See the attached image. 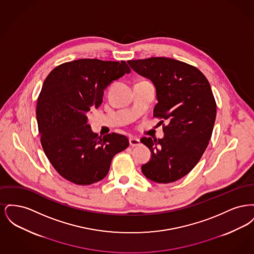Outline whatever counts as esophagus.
<instances>
[{"label":"esophagus","instance_id":"obj_1","mask_svg":"<svg viewBox=\"0 0 254 254\" xmlns=\"http://www.w3.org/2000/svg\"><path fill=\"white\" fill-rule=\"evenodd\" d=\"M129 145L131 146H137V145H141V142L136 137H130L129 138Z\"/></svg>","mask_w":254,"mask_h":254}]
</instances>
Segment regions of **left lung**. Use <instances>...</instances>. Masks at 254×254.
I'll list each match as a JSON object with an SVG mask.
<instances>
[{
  "label": "left lung",
  "instance_id": "1",
  "mask_svg": "<svg viewBox=\"0 0 254 254\" xmlns=\"http://www.w3.org/2000/svg\"><path fill=\"white\" fill-rule=\"evenodd\" d=\"M127 63L152 82L158 101L153 116L169 123L163 125L164 138L141 139L151 152L142 172L160 184L177 181L197 165L212 134L216 103L209 83L198 68L181 61L152 57Z\"/></svg>",
  "mask_w": 254,
  "mask_h": 254
}]
</instances>
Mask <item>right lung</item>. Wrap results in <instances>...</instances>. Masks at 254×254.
Masks as SVG:
<instances>
[{
    "mask_svg": "<svg viewBox=\"0 0 254 254\" xmlns=\"http://www.w3.org/2000/svg\"><path fill=\"white\" fill-rule=\"evenodd\" d=\"M128 73L125 61L80 59L58 65L45 80L36 109L41 143L67 181L82 186L101 181L112 158L129 145L118 133L98 137L87 124V113L102 104L104 90Z\"/></svg>",
    "mask_w": 254,
    "mask_h": 254,
    "instance_id": "obj_1",
    "label": "right lung"
}]
</instances>
